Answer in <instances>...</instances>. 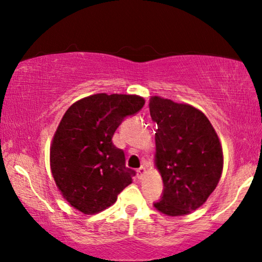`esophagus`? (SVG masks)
Instances as JSON below:
<instances>
[{
	"label": "esophagus",
	"instance_id": "34e87169",
	"mask_svg": "<svg viewBox=\"0 0 262 262\" xmlns=\"http://www.w3.org/2000/svg\"><path fill=\"white\" fill-rule=\"evenodd\" d=\"M144 173H145V168L144 167H141V168H138V170H137V175H138V178L141 179L143 175H144Z\"/></svg>",
	"mask_w": 262,
	"mask_h": 262
}]
</instances>
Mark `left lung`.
Listing matches in <instances>:
<instances>
[{"label": "left lung", "instance_id": "8db88e82", "mask_svg": "<svg viewBox=\"0 0 262 262\" xmlns=\"http://www.w3.org/2000/svg\"><path fill=\"white\" fill-rule=\"evenodd\" d=\"M149 108L157 124L155 164L163 181L154 206L167 216H185L202 206L220 182V138L205 114L187 103L151 96Z\"/></svg>", "mask_w": 262, "mask_h": 262}]
</instances>
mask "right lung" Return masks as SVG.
I'll use <instances>...</instances> for the list:
<instances>
[{"instance_id":"add662e5","label":"right lung","mask_w":262,"mask_h":262,"mask_svg":"<svg viewBox=\"0 0 262 262\" xmlns=\"http://www.w3.org/2000/svg\"><path fill=\"white\" fill-rule=\"evenodd\" d=\"M138 95L94 94L73 103L50 148V166L63 198L84 214L101 212L132 182L136 171L112 137L124 118L142 110Z\"/></svg>"}]
</instances>
